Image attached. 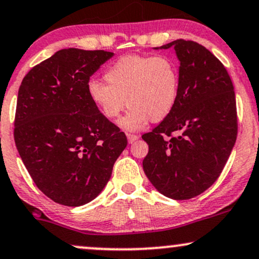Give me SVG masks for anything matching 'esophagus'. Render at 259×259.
Masks as SVG:
<instances>
[{
    "mask_svg": "<svg viewBox=\"0 0 259 259\" xmlns=\"http://www.w3.org/2000/svg\"><path fill=\"white\" fill-rule=\"evenodd\" d=\"M127 139H128L130 144H133V143L137 142V140L139 139V137L136 136V135H131V133H128V135H127Z\"/></svg>",
    "mask_w": 259,
    "mask_h": 259,
    "instance_id": "esophagus-1",
    "label": "esophagus"
}]
</instances>
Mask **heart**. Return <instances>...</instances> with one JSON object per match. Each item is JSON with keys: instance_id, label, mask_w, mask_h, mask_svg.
<instances>
[{"instance_id": "b5f03b06", "label": "heart", "mask_w": 259, "mask_h": 259, "mask_svg": "<svg viewBox=\"0 0 259 259\" xmlns=\"http://www.w3.org/2000/svg\"><path fill=\"white\" fill-rule=\"evenodd\" d=\"M104 79L107 84L89 81V98L109 120L119 117L126 104L131 105L119 122L127 131L142 128L149 120H164L180 95L179 67L168 56H122L105 71Z\"/></svg>"}]
</instances>
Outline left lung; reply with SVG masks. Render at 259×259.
Here are the masks:
<instances>
[{
    "label": "left lung",
    "mask_w": 259,
    "mask_h": 259,
    "mask_svg": "<svg viewBox=\"0 0 259 259\" xmlns=\"http://www.w3.org/2000/svg\"><path fill=\"white\" fill-rule=\"evenodd\" d=\"M169 48L180 65V95L170 115L142 137L149 145L143 169L159 193L183 200L221 174L237 140V107L231 78L213 54L185 39L154 49Z\"/></svg>",
    "instance_id": "8db88e82"
}]
</instances>
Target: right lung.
Here are the masks:
<instances>
[{
  "instance_id": "right-lung-1",
  "label": "right lung",
  "mask_w": 259,
  "mask_h": 259,
  "mask_svg": "<svg viewBox=\"0 0 259 259\" xmlns=\"http://www.w3.org/2000/svg\"><path fill=\"white\" fill-rule=\"evenodd\" d=\"M114 56L69 48L34 66L18 92L14 140L37 187L67 206L90 203L127 146L88 95L90 76Z\"/></svg>"
}]
</instances>
